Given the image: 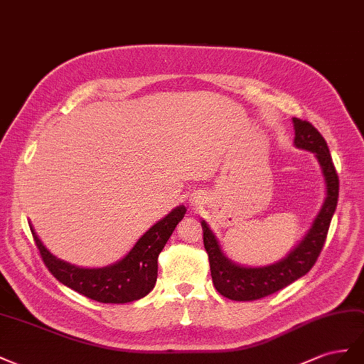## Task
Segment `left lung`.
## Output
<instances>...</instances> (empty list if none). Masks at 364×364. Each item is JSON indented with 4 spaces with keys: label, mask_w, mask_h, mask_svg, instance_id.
Returning <instances> with one entry per match:
<instances>
[{
    "label": "left lung",
    "mask_w": 364,
    "mask_h": 364,
    "mask_svg": "<svg viewBox=\"0 0 364 364\" xmlns=\"http://www.w3.org/2000/svg\"><path fill=\"white\" fill-rule=\"evenodd\" d=\"M293 127L294 146L313 152L320 166L325 183L323 204H321L313 224L294 248L277 262L262 267H248L232 261L224 253L221 241L218 240L210 225L205 220H201L204 247L209 255L213 285L218 293L227 299L247 302V300H257L279 291L305 276L313 268L321 248H323L328 228L337 207L338 176L328 144L321 134L309 122L296 117H293Z\"/></svg>",
    "instance_id": "left-lung-1"
}]
</instances>
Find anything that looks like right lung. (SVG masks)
I'll use <instances>...</instances> for the list:
<instances>
[{
    "instance_id": "add662e5",
    "label": "right lung",
    "mask_w": 364,
    "mask_h": 364,
    "mask_svg": "<svg viewBox=\"0 0 364 364\" xmlns=\"http://www.w3.org/2000/svg\"><path fill=\"white\" fill-rule=\"evenodd\" d=\"M186 207L176 205L149 230L144 232L131 250L117 262L107 267H79L62 261L39 240L35 228L30 230L41 257L60 284L100 304H128L149 294L157 282V259L175 227L186 215Z\"/></svg>"
}]
</instances>
